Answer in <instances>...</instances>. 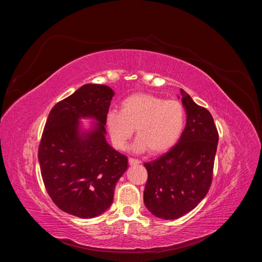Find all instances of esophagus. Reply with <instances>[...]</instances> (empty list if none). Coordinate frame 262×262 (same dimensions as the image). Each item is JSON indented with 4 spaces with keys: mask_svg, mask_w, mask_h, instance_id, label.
I'll use <instances>...</instances> for the list:
<instances>
[{
    "mask_svg": "<svg viewBox=\"0 0 262 262\" xmlns=\"http://www.w3.org/2000/svg\"><path fill=\"white\" fill-rule=\"evenodd\" d=\"M128 163H129V165H139V164H141V161H139V160H137V159L129 158V159H128Z\"/></svg>",
    "mask_w": 262,
    "mask_h": 262,
    "instance_id": "34e87169",
    "label": "esophagus"
}]
</instances>
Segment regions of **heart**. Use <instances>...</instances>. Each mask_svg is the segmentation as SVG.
I'll return each mask as SVG.
<instances>
[{"label": "heart", "instance_id": "obj_1", "mask_svg": "<svg viewBox=\"0 0 262 262\" xmlns=\"http://www.w3.org/2000/svg\"><path fill=\"white\" fill-rule=\"evenodd\" d=\"M184 121L185 112L179 101L147 93L129 95L121 102V112L112 110L105 116L112 143L118 149L125 148L136 129L138 138L132 145L135 152L166 151L180 137Z\"/></svg>", "mask_w": 262, "mask_h": 262}]
</instances>
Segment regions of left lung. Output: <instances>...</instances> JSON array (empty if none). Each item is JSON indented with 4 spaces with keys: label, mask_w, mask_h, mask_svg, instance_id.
I'll list each match as a JSON object with an SVG mask.
<instances>
[{
    "label": "left lung",
    "mask_w": 262,
    "mask_h": 262,
    "mask_svg": "<svg viewBox=\"0 0 262 262\" xmlns=\"http://www.w3.org/2000/svg\"><path fill=\"white\" fill-rule=\"evenodd\" d=\"M186 113L185 127L177 143L159 159L145 163L148 179L144 204L154 215L175 220L193 210L206 196L219 135L209 112L180 89Z\"/></svg>",
    "instance_id": "8db88e82"
}]
</instances>
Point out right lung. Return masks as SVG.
Returning <instances> with one entry per match:
<instances>
[{"label":"right lung","mask_w":262,"mask_h":262,"mask_svg":"<svg viewBox=\"0 0 262 262\" xmlns=\"http://www.w3.org/2000/svg\"><path fill=\"white\" fill-rule=\"evenodd\" d=\"M113 89L86 84L51 110L38 149L46 189L63 211L82 219L103 213L113 202L127 158L105 139ZM91 120L89 126L81 120Z\"/></svg>","instance_id":"right-lung-1"}]
</instances>
